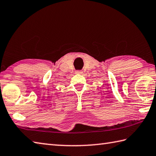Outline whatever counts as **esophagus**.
<instances>
[{"mask_svg":"<svg viewBox=\"0 0 156 156\" xmlns=\"http://www.w3.org/2000/svg\"><path fill=\"white\" fill-rule=\"evenodd\" d=\"M82 71H75V73L76 74H81L82 73Z\"/></svg>","mask_w":156,"mask_h":156,"instance_id":"34e87169","label":"esophagus"}]
</instances>
